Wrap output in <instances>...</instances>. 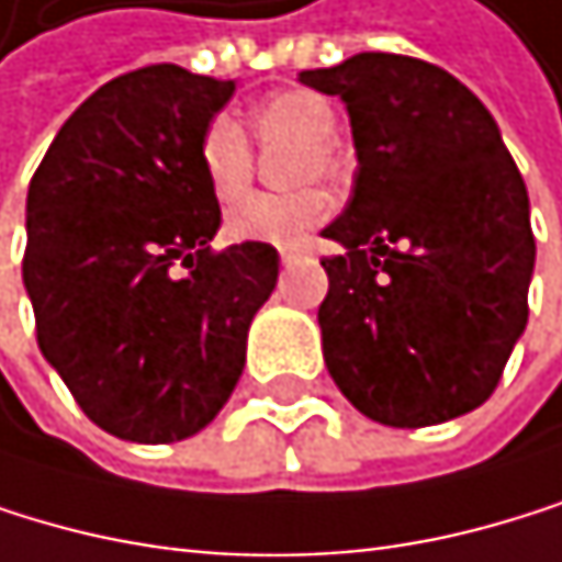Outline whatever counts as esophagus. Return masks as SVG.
I'll list each match as a JSON object with an SVG mask.
<instances>
[{"instance_id": "1", "label": "esophagus", "mask_w": 562, "mask_h": 562, "mask_svg": "<svg viewBox=\"0 0 562 562\" xmlns=\"http://www.w3.org/2000/svg\"><path fill=\"white\" fill-rule=\"evenodd\" d=\"M278 254H281V265H294V260L302 257V250H297V247H281Z\"/></svg>"}]
</instances>
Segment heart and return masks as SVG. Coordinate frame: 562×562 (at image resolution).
<instances>
[{
    "instance_id": "1",
    "label": "heart",
    "mask_w": 562,
    "mask_h": 562,
    "mask_svg": "<svg viewBox=\"0 0 562 562\" xmlns=\"http://www.w3.org/2000/svg\"><path fill=\"white\" fill-rule=\"evenodd\" d=\"M250 128L265 145H294L288 182L308 186L315 179H331L339 172L331 138L339 132L336 108L318 91H284L265 98L250 111ZM200 169L216 200H237L254 179V151L231 114L206 121L200 135ZM328 216V200L322 189L297 192H257L226 210V237L254 244H297Z\"/></svg>"
}]
</instances>
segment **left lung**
I'll return each mask as SVG.
<instances>
[{
  "mask_svg": "<svg viewBox=\"0 0 562 562\" xmlns=\"http://www.w3.org/2000/svg\"><path fill=\"white\" fill-rule=\"evenodd\" d=\"M297 80L339 94L356 189L325 226L322 352L359 414L427 427L482 407L529 318L526 182L488 108L417 57L356 54Z\"/></svg>",
  "mask_w": 562,
  "mask_h": 562,
  "instance_id": "left-lung-1",
  "label": "left lung"
}]
</instances>
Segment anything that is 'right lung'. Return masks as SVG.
<instances>
[{"mask_svg":"<svg viewBox=\"0 0 562 562\" xmlns=\"http://www.w3.org/2000/svg\"><path fill=\"white\" fill-rule=\"evenodd\" d=\"M231 98L234 80L176 64L121 74L64 121L30 182L23 284L40 352L121 441L203 430L278 284L271 244L210 247L220 203L200 135Z\"/></svg>","mask_w":562,"mask_h":562,"instance_id":"add662e5","label":"right lung"}]
</instances>
